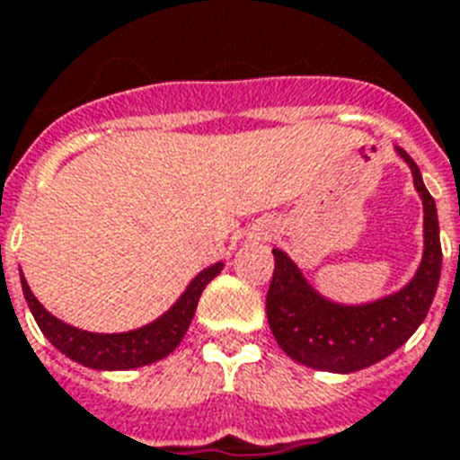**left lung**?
Wrapping results in <instances>:
<instances>
[{"label": "left lung", "instance_id": "obj_1", "mask_svg": "<svg viewBox=\"0 0 460 460\" xmlns=\"http://www.w3.org/2000/svg\"><path fill=\"white\" fill-rule=\"evenodd\" d=\"M411 167L423 200V260L404 288L366 305L328 300L305 279L283 250L274 248V276L267 293V319L276 342L290 359L316 371L354 373L390 357L416 333L435 300L442 245L435 198L425 189L411 155L394 148Z\"/></svg>", "mask_w": 460, "mask_h": 460}]
</instances>
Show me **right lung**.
Masks as SVG:
<instances>
[{"mask_svg":"<svg viewBox=\"0 0 460 460\" xmlns=\"http://www.w3.org/2000/svg\"><path fill=\"white\" fill-rule=\"evenodd\" d=\"M222 269L224 262L203 269L165 314L127 333H89L70 323H63L42 307V302L32 295L23 274H21V286H23L25 302L35 316L37 326L58 352L96 371H127V368H139V366L165 359L167 354L177 349L191 326L200 293Z\"/></svg>","mask_w":460,"mask_h":460,"instance_id":"1","label":"right lung"}]
</instances>
